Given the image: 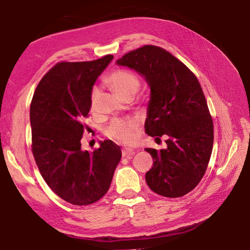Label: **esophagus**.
<instances>
[{"label": "esophagus", "instance_id": "34e87169", "mask_svg": "<svg viewBox=\"0 0 250 250\" xmlns=\"http://www.w3.org/2000/svg\"><path fill=\"white\" fill-rule=\"evenodd\" d=\"M122 155L126 156L128 158H131L134 155V151L132 149H123L122 150Z\"/></svg>", "mask_w": 250, "mask_h": 250}]
</instances>
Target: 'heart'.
Returning <instances> with one entry per match:
<instances>
[{
	"instance_id": "heart-1",
	"label": "heart",
	"mask_w": 250,
	"mask_h": 250,
	"mask_svg": "<svg viewBox=\"0 0 250 250\" xmlns=\"http://www.w3.org/2000/svg\"><path fill=\"white\" fill-rule=\"evenodd\" d=\"M106 81L116 90V93L125 98L133 96L138 93L141 86L139 77L132 72L126 70H116L108 74ZM100 95L99 87H94L90 94V108L94 109ZM139 127V121L135 119H116L112 120L106 129L108 137L120 143L131 144L135 140V131Z\"/></svg>"
}]
</instances>
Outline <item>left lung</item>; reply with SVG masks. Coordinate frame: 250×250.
I'll list each match as a JSON object with an SVG mask.
<instances>
[{"mask_svg": "<svg viewBox=\"0 0 250 250\" xmlns=\"http://www.w3.org/2000/svg\"><path fill=\"white\" fill-rule=\"evenodd\" d=\"M116 63L145 78L150 87L146 133L155 140L167 138L166 149H145L154 160L146 183L158 195L181 197L199 184L213 149V120L200 83L171 53L151 44Z\"/></svg>", "mask_w": 250, "mask_h": 250, "instance_id": "1", "label": "left lung"}]
</instances>
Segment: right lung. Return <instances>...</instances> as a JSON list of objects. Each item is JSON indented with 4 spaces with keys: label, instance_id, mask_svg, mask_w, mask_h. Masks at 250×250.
I'll return each instance as SVG.
<instances>
[{
    "label": "right lung",
    "instance_id": "obj_1",
    "mask_svg": "<svg viewBox=\"0 0 250 250\" xmlns=\"http://www.w3.org/2000/svg\"><path fill=\"white\" fill-rule=\"evenodd\" d=\"M112 58L57 63L39 83L30 105L37 167L52 191L75 206L92 204L107 193L122 157L110 140L94 152L81 149V121L89 112L93 86Z\"/></svg>",
    "mask_w": 250,
    "mask_h": 250
}]
</instances>
